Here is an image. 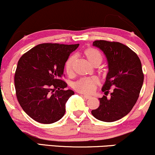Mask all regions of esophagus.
Returning <instances> with one entry per match:
<instances>
[{
  "label": "esophagus",
  "instance_id": "obj_1",
  "mask_svg": "<svg viewBox=\"0 0 155 155\" xmlns=\"http://www.w3.org/2000/svg\"><path fill=\"white\" fill-rule=\"evenodd\" d=\"M82 97H83L84 98H85V99H89L90 98H91V96H89V95H83V94H81V95Z\"/></svg>",
  "mask_w": 155,
  "mask_h": 155
}]
</instances>
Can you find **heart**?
I'll list each match as a JSON object with an SVG mask.
<instances>
[{"label":"heart","mask_w":155,"mask_h":155,"mask_svg":"<svg viewBox=\"0 0 155 155\" xmlns=\"http://www.w3.org/2000/svg\"><path fill=\"white\" fill-rule=\"evenodd\" d=\"M84 56L88 61L91 65L98 67L102 63L103 56L98 49L88 47L83 51ZM75 57L71 55L67 59L64 63V70L68 75H72L74 72V63ZM99 81L96 78H82L73 83V88L78 93L83 94H91L94 92L97 85H98Z\"/></svg>","instance_id":"obj_1"}]
</instances>
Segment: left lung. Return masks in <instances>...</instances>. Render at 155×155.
I'll list each match as a JSON object with an SVG mask.
<instances>
[{"label":"left lung","instance_id":"left-lung-1","mask_svg":"<svg viewBox=\"0 0 155 155\" xmlns=\"http://www.w3.org/2000/svg\"><path fill=\"white\" fill-rule=\"evenodd\" d=\"M93 45L106 54L109 71L102 87L106 95L98 98L100 106L91 114L100 121H116L127 115L138 100L144 82L142 63L134 51L120 42L96 40Z\"/></svg>","mask_w":155,"mask_h":155}]
</instances>
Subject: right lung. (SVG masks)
<instances>
[{
	"mask_svg": "<svg viewBox=\"0 0 155 155\" xmlns=\"http://www.w3.org/2000/svg\"><path fill=\"white\" fill-rule=\"evenodd\" d=\"M77 45L40 44L19 59L14 76L16 95L22 109L34 121L54 123L65 113V104L74 92L64 88V63Z\"/></svg>",
	"mask_w": 155,
	"mask_h": 155,
	"instance_id": "obj_1",
	"label": "right lung"
}]
</instances>
